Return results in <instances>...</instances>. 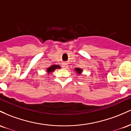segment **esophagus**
<instances>
[{"mask_svg":"<svg viewBox=\"0 0 131 131\" xmlns=\"http://www.w3.org/2000/svg\"><path fill=\"white\" fill-rule=\"evenodd\" d=\"M69 67V66L67 65V63H64V64H62V68L63 69H68Z\"/></svg>","mask_w":131,"mask_h":131,"instance_id":"esophagus-1","label":"esophagus"}]
</instances>
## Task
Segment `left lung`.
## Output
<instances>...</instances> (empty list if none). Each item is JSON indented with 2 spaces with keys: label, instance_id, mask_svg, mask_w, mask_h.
<instances>
[{
  "label": "left lung",
  "instance_id": "8db88e82",
  "mask_svg": "<svg viewBox=\"0 0 131 131\" xmlns=\"http://www.w3.org/2000/svg\"><path fill=\"white\" fill-rule=\"evenodd\" d=\"M75 70L78 73H80L82 72V70L81 69H79V68H76L75 69Z\"/></svg>",
  "mask_w": 131,
  "mask_h": 131
}]
</instances>
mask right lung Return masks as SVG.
<instances>
[{
  "label": "right lung",
  "mask_w": 131,
  "mask_h": 131,
  "mask_svg": "<svg viewBox=\"0 0 131 131\" xmlns=\"http://www.w3.org/2000/svg\"><path fill=\"white\" fill-rule=\"evenodd\" d=\"M59 68H60L59 66L53 65V66H51V67H49V68H48V69H47V72H48V73H50V72H51L54 71V70L55 69H59Z\"/></svg>",
  "instance_id": "right-lung-1"
}]
</instances>
